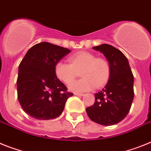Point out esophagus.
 <instances>
[{"instance_id":"esophagus-1","label":"esophagus","mask_w":151,"mask_h":151,"mask_svg":"<svg viewBox=\"0 0 151 151\" xmlns=\"http://www.w3.org/2000/svg\"><path fill=\"white\" fill-rule=\"evenodd\" d=\"M74 95H78V96H82V95H84V94L81 93V92H75Z\"/></svg>"}]
</instances>
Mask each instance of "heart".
I'll list each match as a JSON object with an SVG mask.
<instances>
[{
    "label": "heart",
    "instance_id": "1",
    "mask_svg": "<svg viewBox=\"0 0 151 151\" xmlns=\"http://www.w3.org/2000/svg\"><path fill=\"white\" fill-rule=\"evenodd\" d=\"M69 61L56 63L55 74L63 83L69 85L81 73L82 79L69 86L73 91H89L94 87L101 88L109 81L111 65L104 58L97 57L91 52H82L70 56Z\"/></svg>",
    "mask_w": 151,
    "mask_h": 151
}]
</instances>
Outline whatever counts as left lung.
Instances as JSON below:
<instances>
[{
	"instance_id": "obj_1",
	"label": "left lung",
	"mask_w": 151,
	"mask_h": 151,
	"mask_svg": "<svg viewBox=\"0 0 151 151\" xmlns=\"http://www.w3.org/2000/svg\"><path fill=\"white\" fill-rule=\"evenodd\" d=\"M104 54L111 65L109 82L95 94V100L86 112L91 121L101 125H113L125 118L131 109L134 95V76L126 56L108 44L92 47Z\"/></svg>"
}]
</instances>
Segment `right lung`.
Listing matches in <instances>:
<instances>
[{"label": "right lung", "mask_w": 151, "mask_h": 151, "mask_svg": "<svg viewBox=\"0 0 151 151\" xmlns=\"http://www.w3.org/2000/svg\"><path fill=\"white\" fill-rule=\"evenodd\" d=\"M70 50L47 42L32 46L20 62L17 80L23 110L37 120L56 118L73 96L56 77L55 65Z\"/></svg>", "instance_id": "1"}]
</instances>
